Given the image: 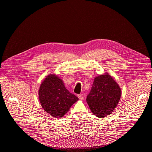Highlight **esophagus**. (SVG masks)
I'll use <instances>...</instances> for the list:
<instances>
[{
  "mask_svg": "<svg viewBox=\"0 0 152 152\" xmlns=\"http://www.w3.org/2000/svg\"><path fill=\"white\" fill-rule=\"evenodd\" d=\"M78 97L79 98V99H80V100H83L84 95L83 94H79L78 95Z\"/></svg>",
  "mask_w": 152,
  "mask_h": 152,
  "instance_id": "1",
  "label": "esophagus"
}]
</instances>
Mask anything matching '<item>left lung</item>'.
<instances>
[{"label": "left lung", "instance_id": "1", "mask_svg": "<svg viewBox=\"0 0 152 152\" xmlns=\"http://www.w3.org/2000/svg\"><path fill=\"white\" fill-rule=\"evenodd\" d=\"M121 96V90L118 84L110 75L105 73L94 78L86 100L94 115L103 118L113 112Z\"/></svg>", "mask_w": 152, "mask_h": 152}]
</instances>
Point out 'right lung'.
Masks as SVG:
<instances>
[{"label":"right lung","instance_id":"1","mask_svg":"<svg viewBox=\"0 0 152 152\" xmlns=\"http://www.w3.org/2000/svg\"><path fill=\"white\" fill-rule=\"evenodd\" d=\"M39 99L44 110L55 118H61L68 112L71 106L79 100L67 90L56 74L48 75L39 89Z\"/></svg>","mask_w":152,"mask_h":152}]
</instances>
